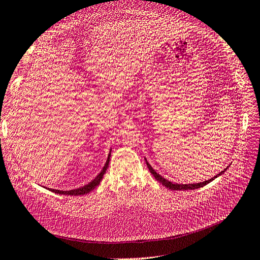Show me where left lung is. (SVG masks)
I'll return each mask as SVG.
<instances>
[{
  "label": "left lung",
  "mask_w": 260,
  "mask_h": 260,
  "mask_svg": "<svg viewBox=\"0 0 260 260\" xmlns=\"http://www.w3.org/2000/svg\"><path fill=\"white\" fill-rule=\"evenodd\" d=\"M146 161V165H147V167H148V169H149V171H151V174L155 177V179L157 180V181H159L160 183H162V185H165L166 186L167 188H169V190H174V191H182V190H194V188H200V187H203L204 185H206V184H208L209 182H211L212 180H214L215 178H217V177H219L220 175L221 174H223V172L225 171V169L223 170V171H221L220 172V174H218L217 176H215L214 178H211V179H209V180H207V181H204V182H200V183H193V184H178V183H172V182H170V181H168V180H166L165 178H162L161 176H159L158 174H157V172L152 168V166L151 165L148 164V161L147 160H145Z\"/></svg>",
  "instance_id": "obj_1"
}]
</instances>
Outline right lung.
<instances>
[{"instance_id":"add662e5","label":"right lung","mask_w":260,"mask_h":260,"mask_svg":"<svg viewBox=\"0 0 260 260\" xmlns=\"http://www.w3.org/2000/svg\"><path fill=\"white\" fill-rule=\"evenodd\" d=\"M109 157H111V153H109V155H108V159H107V161H106V164H105V166H104L103 170H102V171L100 172V174H99V176H98L95 179H94V180H92L90 183H88V184L82 186V187L76 188V190H72V191H59V190H52V188H51V191L54 192V193L65 194V195H83V194H86V193L91 192L92 190H94V188H95V187L100 184L102 179H103V176H104V174H105V171L107 170L108 164H109Z\"/></svg>"}]
</instances>
